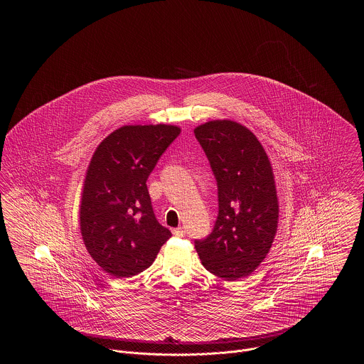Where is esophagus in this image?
Listing matches in <instances>:
<instances>
[{
    "mask_svg": "<svg viewBox=\"0 0 364 364\" xmlns=\"http://www.w3.org/2000/svg\"><path fill=\"white\" fill-rule=\"evenodd\" d=\"M172 233H173L174 236H177V237H183V236H186V229L184 228H176L172 230Z\"/></svg>",
    "mask_w": 364,
    "mask_h": 364,
    "instance_id": "obj_1",
    "label": "esophagus"
}]
</instances>
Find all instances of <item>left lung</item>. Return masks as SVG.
<instances>
[{"label": "left lung", "mask_w": 364, "mask_h": 364, "mask_svg": "<svg viewBox=\"0 0 364 364\" xmlns=\"http://www.w3.org/2000/svg\"><path fill=\"white\" fill-rule=\"evenodd\" d=\"M218 187L213 232L195 248L210 273L226 281L250 276L272 248L278 225L274 174L257 136L230 120L193 129Z\"/></svg>", "instance_id": "1"}]
</instances>
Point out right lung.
Returning a JSON list of instances; mask_svg holds the SVG:
<instances>
[{"label":"right lung","mask_w":364,"mask_h":364,"mask_svg":"<svg viewBox=\"0 0 364 364\" xmlns=\"http://www.w3.org/2000/svg\"><path fill=\"white\" fill-rule=\"evenodd\" d=\"M180 131L166 124L124 125L91 158L80 232L91 258L113 277H132L150 267L172 236L156 221L146 181Z\"/></svg>","instance_id":"right-lung-1"}]
</instances>
